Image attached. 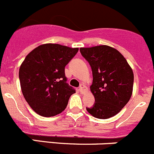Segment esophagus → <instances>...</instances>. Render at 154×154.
Instances as JSON below:
<instances>
[{
    "mask_svg": "<svg viewBox=\"0 0 154 154\" xmlns=\"http://www.w3.org/2000/svg\"><path fill=\"white\" fill-rule=\"evenodd\" d=\"M79 90L80 93H84L85 91H87V88L85 85H81L79 86Z\"/></svg>",
    "mask_w": 154,
    "mask_h": 154,
    "instance_id": "esophagus-1",
    "label": "esophagus"
}]
</instances>
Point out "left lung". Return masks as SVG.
Masks as SVG:
<instances>
[{
    "label": "left lung",
    "instance_id": "left-lung-1",
    "mask_svg": "<svg viewBox=\"0 0 154 154\" xmlns=\"http://www.w3.org/2000/svg\"><path fill=\"white\" fill-rule=\"evenodd\" d=\"M82 56L92 71L91 91L94 104L86 110L93 117L107 119L115 116L131 97L134 73L117 49L108 46L80 48Z\"/></svg>",
    "mask_w": 154,
    "mask_h": 154
}]
</instances>
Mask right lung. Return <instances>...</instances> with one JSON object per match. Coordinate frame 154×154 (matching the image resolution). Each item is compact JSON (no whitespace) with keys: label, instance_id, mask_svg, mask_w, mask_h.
<instances>
[{"label":"right lung","instance_id":"add662e5","mask_svg":"<svg viewBox=\"0 0 154 154\" xmlns=\"http://www.w3.org/2000/svg\"><path fill=\"white\" fill-rule=\"evenodd\" d=\"M78 51V48L47 43L26 56L19 70L21 90L38 115L53 117L66 108L75 90L66 82L65 67Z\"/></svg>","mask_w":154,"mask_h":154}]
</instances>
